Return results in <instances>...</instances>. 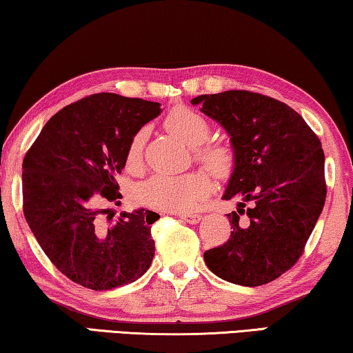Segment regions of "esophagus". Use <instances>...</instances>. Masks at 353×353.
<instances>
[{"label":"esophagus","mask_w":353,"mask_h":353,"mask_svg":"<svg viewBox=\"0 0 353 353\" xmlns=\"http://www.w3.org/2000/svg\"><path fill=\"white\" fill-rule=\"evenodd\" d=\"M179 217H181L183 222H187V223H192V225H194V223H198L199 220H201V215L199 214H181L179 215Z\"/></svg>","instance_id":"34e87169"}]
</instances>
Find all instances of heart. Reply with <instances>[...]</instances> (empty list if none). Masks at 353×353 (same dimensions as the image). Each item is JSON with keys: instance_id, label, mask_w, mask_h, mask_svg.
<instances>
[{"instance_id": "1", "label": "heart", "mask_w": 353, "mask_h": 353, "mask_svg": "<svg viewBox=\"0 0 353 353\" xmlns=\"http://www.w3.org/2000/svg\"><path fill=\"white\" fill-rule=\"evenodd\" d=\"M168 131L194 149V159L217 177H227L234 170L236 152L223 141H208L212 131L209 120L198 110L179 106L168 114L165 120ZM145 131L133 136L126 150V165L138 168L143 161ZM210 179L203 171H190L183 174H155L136 188V199L143 206L163 212H187L208 196Z\"/></svg>"}]
</instances>
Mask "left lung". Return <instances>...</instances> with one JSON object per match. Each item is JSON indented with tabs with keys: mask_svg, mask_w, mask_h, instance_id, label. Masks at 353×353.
Segmentation results:
<instances>
[{
	"mask_svg": "<svg viewBox=\"0 0 353 353\" xmlns=\"http://www.w3.org/2000/svg\"><path fill=\"white\" fill-rule=\"evenodd\" d=\"M192 104L230 134L236 165L223 199H243L238 212L227 214L230 239L204 252V261L223 281L265 285L299 260L322 214V143L296 110L266 94L228 90Z\"/></svg>",
	"mask_w": 353,
	"mask_h": 353,
	"instance_id": "obj_1",
	"label": "left lung"
}]
</instances>
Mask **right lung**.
I'll return each mask as SVG.
<instances>
[{
    "instance_id": "add662e5",
    "label": "right lung",
    "mask_w": 353,
    "mask_h": 353,
    "mask_svg": "<svg viewBox=\"0 0 353 353\" xmlns=\"http://www.w3.org/2000/svg\"><path fill=\"white\" fill-rule=\"evenodd\" d=\"M160 103L94 93L59 110L26 152L23 214L41 249L68 279L90 290L134 282L155 254L159 214L139 209L110 222L120 204L117 176L141 126Z\"/></svg>"
}]
</instances>
